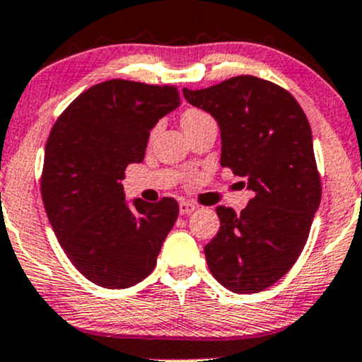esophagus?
<instances>
[{"instance_id":"esophagus-1","label":"esophagus","mask_w":362,"mask_h":362,"mask_svg":"<svg viewBox=\"0 0 362 362\" xmlns=\"http://www.w3.org/2000/svg\"><path fill=\"white\" fill-rule=\"evenodd\" d=\"M195 209H197V205L192 204V202H188V200L180 202V214H181V216H188V214H192L193 211H195Z\"/></svg>"}]
</instances>
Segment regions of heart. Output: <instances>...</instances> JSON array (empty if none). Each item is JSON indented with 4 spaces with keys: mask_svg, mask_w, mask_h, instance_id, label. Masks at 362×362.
<instances>
[{
    "mask_svg": "<svg viewBox=\"0 0 362 362\" xmlns=\"http://www.w3.org/2000/svg\"><path fill=\"white\" fill-rule=\"evenodd\" d=\"M205 117H209V115L205 114V112L197 110V108H188V110L182 112V115H181L182 129H185V127H188V126H192V124L198 122V120L205 119Z\"/></svg>",
    "mask_w": 362,
    "mask_h": 362,
    "instance_id": "b5f03b06",
    "label": "heart"
}]
</instances>
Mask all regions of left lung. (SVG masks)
I'll list each match as a JSON object with an SVG mask.
<instances>
[{
    "label": "left lung",
    "instance_id": "left-lung-1",
    "mask_svg": "<svg viewBox=\"0 0 362 362\" xmlns=\"http://www.w3.org/2000/svg\"><path fill=\"white\" fill-rule=\"evenodd\" d=\"M221 129V165L247 177V207L216 209L221 228L205 245L214 278L235 293H257L297 262L321 202L309 120L286 89L236 76L205 89H182Z\"/></svg>",
    "mask_w": 362,
    "mask_h": 362
}]
</instances>
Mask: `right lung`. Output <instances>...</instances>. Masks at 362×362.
<instances>
[{"mask_svg":"<svg viewBox=\"0 0 362 362\" xmlns=\"http://www.w3.org/2000/svg\"><path fill=\"white\" fill-rule=\"evenodd\" d=\"M176 86L112 79L62 112L45 148L41 195L62 248L89 281L127 288L145 279L180 214L174 198H136L120 181L145 158L150 131L180 107Z\"/></svg>","mask_w":362,"mask_h":362,"instance_id":"1","label":"right lung"}]
</instances>
